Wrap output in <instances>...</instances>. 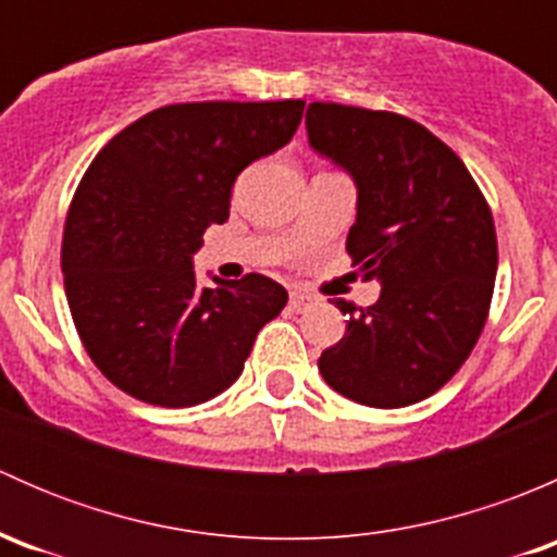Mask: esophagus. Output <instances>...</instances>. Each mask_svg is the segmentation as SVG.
Listing matches in <instances>:
<instances>
[{
  "instance_id": "obj_1",
  "label": "esophagus",
  "mask_w": 557,
  "mask_h": 557,
  "mask_svg": "<svg viewBox=\"0 0 557 557\" xmlns=\"http://www.w3.org/2000/svg\"><path fill=\"white\" fill-rule=\"evenodd\" d=\"M318 305V299H314L312 294H307V290H290V307H294L296 312H305V310H310V307H314Z\"/></svg>"
}]
</instances>
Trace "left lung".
<instances>
[{"mask_svg":"<svg viewBox=\"0 0 557 557\" xmlns=\"http://www.w3.org/2000/svg\"><path fill=\"white\" fill-rule=\"evenodd\" d=\"M307 134L358 185L347 252L383 283L377 305L334 299L347 331L318 369L367 407L418 404L450 383L474 350L498 267L491 207L463 161L398 112L312 102Z\"/></svg>","mask_w":557,"mask_h":557,"instance_id":"obj_1","label":"left lung"}]
</instances>
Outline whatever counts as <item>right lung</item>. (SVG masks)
I'll return each instance as SVG.
<instances>
[{
    "mask_svg": "<svg viewBox=\"0 0 557 557\" xmlns=\"http://www.w3.org/2000/svg\"><path fill=\"white\" fill-rule=\"evenodd\" d=\"M301 112V99L166 104L83 174L61 239L64 290L83 347L123 393L194 407L243 374L288 290L263 274L199 288L190 256L228 218L237 174L283 148Z\"/></svg>",
    "mask_w": 557,
    "mask_h": 557,
    "instance_id": "right-lung-1",
    "label": "right lung"
}]
</instances>
